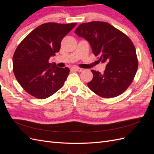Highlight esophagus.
<instances>
[{
	"label": "esophagus",
	"instance_id": "obj_1",
	"mask_svg": "<svg viewBox=\"0 0 154 154\" xmlns=\"http://www.w3.org/2000/svg\"><path fill=\"white\" fill-rule=\"evenodd\" d=\"M72 69L73 70H75V71H78V72H81L83 71V69L82 68H80V67H74L72 68Z\"/></svg>",
	"mask_w": 154,
	"mask_h": 154
}]
</instances>
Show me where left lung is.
I'll use <instances>...</instances> for the list:
<instances>
[{"label":"left lung","mask_w":154,"mask_h":154,"mask_svg":"<svg viewBox=\"0 0 154 154\" xmlns=\"http://www.w3.org/2000/svg\"><path fill=\"white\" fill-rule=\"evenodd\" d=\"M74 32L89 42L99 61L105 62L103 74L92 70L87 83L95 94L111 98L122 94L131 85L138 68L135 46L128 36L105 22L83 23Z\"/></svg>","instance_id":"8db88e82"}]
</instances>
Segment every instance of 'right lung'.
Segmentation results:
<instances>
[{"label":"right lung","mask_w":154,"mask_h":154,"mask_svg":"<svg viewBox=\"0 0 154 154\" xmlns=\"http://www.w3.org/2000/svg\"><path fill=\"white\" fill-rule=\"evenodd\" d=\"M76 23L48 22L37 27L18 45L13 71L18 82L31 96L40 100L52 96L63 85L68 67L60 68L49 60L59 52L61 42Z\"/></svg>","instance_id":"right-lung-1"}]
</instances>
